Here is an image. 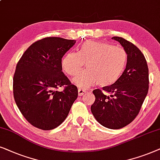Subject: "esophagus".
<instances>
[{
  "label": "esophagus",
  "mask_w": 160,
  "mask_h": 160,
  "mask_svg": "<svg viewBox=\"0 0 160 160\" xmlns=\"http://www.w3.org/2000/svg\"><path fill=\"white\" fill-rule=\"evenodd\" d=\"M88 92L86 89H82V88H78V94L79 96H81V95H83L85 93Z\"/></svg>",
  "instance_id": "esophagus-1"
}]
</instances>
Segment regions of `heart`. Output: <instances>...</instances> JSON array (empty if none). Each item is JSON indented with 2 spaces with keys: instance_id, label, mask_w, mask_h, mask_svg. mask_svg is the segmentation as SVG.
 <instances>
[{
  "instance_id": "heart-1",
  "label": "heart",
  "mask_w": 160,
  "mask_h": 160,
  "mask_svg": "<svg viewBox=\"0 0 160 160\" xmlns=\"http://www.w3.org/2000/svg\"><path fill=\"white\" fill-rule=\"evenodd\" d=\"M86 63L87 70L80 72L73 82L82 88L98 83L109 86L121 76L127 63V53L124 49L109 43L88 41L84 42L78 53L69 52L61 60L63 72L69 77L79 73Z\"/></svg>"
}]
</instances>
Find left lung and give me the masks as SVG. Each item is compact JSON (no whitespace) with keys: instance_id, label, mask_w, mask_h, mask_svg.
<instances>
[{"instance_id":"obj_1","label":"left lung","mask_w":160,"mask_h":160,"mask_svg":"<svg viewBox=\"0 0 160 160\" xmlns=\"http://www.w3.org/2000/svg\"><path fill=\"white\" fill-rule=\"evenodd\" d=\"M127 53L126 69L117 81L93 91L96 99L91 110L98 122L107 128L118 129L126 127L139 113L148 91V68L144 55L132 42L113 37Z\"/></svg>"}]
</instances>
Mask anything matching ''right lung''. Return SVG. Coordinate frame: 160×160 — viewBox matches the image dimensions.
I'll return each mask as SVG.
<instances>
[{"label": "right lung", "instance_id": "1", "mask_svg": "<svg viewBox=\"0 0 160 160\" xmlns=\"http://www.w3.org/2000/svg\"><path fill=\"white\" fill-rule=\"evenodd\" d=\"M75 40L47 37L34 42L18 61L13 78V93L19 110L33 127L50 130L67 118L78 98L61 68V59ZM65 86L62 92L56 89Z\"/></svg>", "mask_w": 160, "mask_h": 160}]
</instances>
